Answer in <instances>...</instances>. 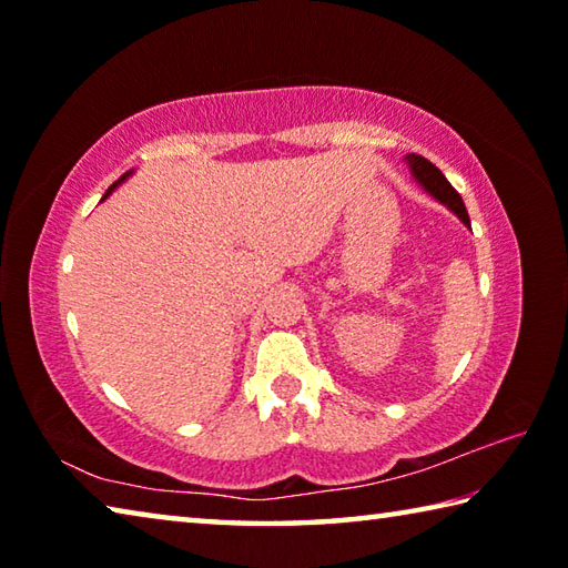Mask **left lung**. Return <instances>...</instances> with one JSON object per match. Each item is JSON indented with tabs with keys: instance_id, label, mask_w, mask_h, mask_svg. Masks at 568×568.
<instances>
[{
	"instance_id": "1",
	"label": "left lung",
	"mask_w": 568,
	"mask_h": 568,
	"mask_svg": "<svg viewBox=\"0 0 568 568\" xmlns=\"http://www.w3.org/2000/svg\"><path fill=\"white\" fill-rule=\"evenodd\" d=\"M406 160H408L413 175H416V180L420 182V185L426 187L436 200H440V203L454 210V213L468 225V213H466L464 200H460V195L454 190V185H450V182L446 180L444 172H440L434 165V162L426 160V158H420V155H408Z\"/></svg>"
}]
</instances>
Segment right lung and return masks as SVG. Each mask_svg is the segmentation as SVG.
<instances>
[{
    "label": "right lung",
    "instance_id": "right-lung-1",
    "mask_svg": "<svg viewBox=\"0 0 568 568\" xmlns=\"http://www.w3.org/2000/svg\"><path fill=\"white\" fill-rule=\"evenodd\" d=\"M128 175H130V172H128ZM128 175H122V178H120V180H114V182H112V185H110V190H108V195H110V192H112V190H114V187H118V185H120V182H122V180H124V178H128ZM108 195H104V197H108Z\"/></svg>",
    "mask_w": 568,
    "mask_h": 568
}]
</instances>
